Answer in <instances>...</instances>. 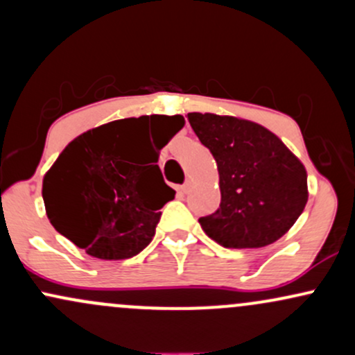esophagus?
Segmentation results:
<instances>
[{"label":"esophagus","mask_w":355,"mask_h":355,"mask_svg":"<svg viewBox=\"0 0 355 355\" xmlns=\"http://www.w3.org/2000/svg\"><path fill=\"white\" fill-rule=\"evenodd\" d=\"M190 187H191V180L189 178V180H185V183L180 187V193H187V191L190 190Z\"/></svg>","instance_id":"obj_1"}]
</instances>
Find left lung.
<instances>
[{"label": "left lung", "instance_id": "left-lung-1", "mask_svg": "<svg viewBox=\"0 0 355 355\" xmlns=\"http://www.w3.org/2000/svg\"><path fill=\"white\" fill-rule=\"evenodd\" d=\"M195 135L214 155L220 209L200 217L203 232L227 248H259L285 235L309 198L307 172L279 137L237 116L189 113Z\"/></svg>", "mask_w": 355, "mask_h": 355}]
</instances>
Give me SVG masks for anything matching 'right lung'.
<instances>
[{"label":"right lung","instance_id":"right-lung-1","mask_svg":"<svg viewBox=\"0 0 355 355\" xmlns=\"http://www.w3.org/2000/svg\"><path fill=\"white\" fill-rule=\"evenodd\" d=\"M157 126L153 160H139L144 126ZM185 125L182 115L123 118L81 133L43 178L51 225L88 255L121 260L152 242L160 209L173 200L158 152Z\"/></svg>","mask_w":355,"mask_h":355}]
</instances>
